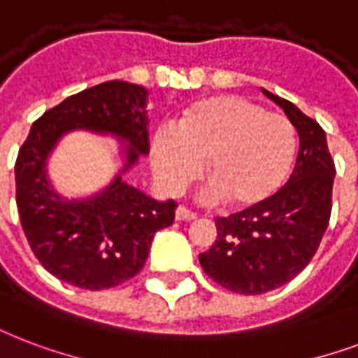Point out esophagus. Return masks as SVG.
<instances>
[{"label": "esophagus", "instance_id": "1", "mask_svg": "<svg viewBox=\"0 0 358 358\" xmlns=\"http://www.w3.org/2000/svg\"><path fill=\"white\" fill-rule=\"evenodd\" d=\"M176 220H178V222H191V220H197V212L185 208V206H178V208H176Z\"/></svg>", "mask_w": 358, "mask_h": 358}]
</instances>
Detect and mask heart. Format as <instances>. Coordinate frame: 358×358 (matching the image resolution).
I'll return each instance as SVG.
<instances>
[{
  "instance_id": "heart-1",
  "label": "heart",
  "mask_w": 358,
  "mask_h": 358,
  "mask_svg": "<svg viewBox=\"0 0 358 358\" xmlns=\"http://www.w3.org/2000/svg\"><path fill=\"white\" fill-rule=\"evenodd\" d=\"M296 131L285 116L238 95L199 101L173 125H159L150 157L155 178L171 193L197 178L206 161L208 193L236 208L268 201L287 180Z\"/></svg>"
}]
</instances>
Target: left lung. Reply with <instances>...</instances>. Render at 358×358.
Segmentation results:
<instances>
[{
  "instance_id": "8db88e82",
  "label": "left lung",
  "mask_w": 358,
  "mask_h": 358,
  "mask_svg": "<svg viewBox=\"0 0 358 358\" xmlns=\"http://www.w3.org/2000/svg\"><path fill=\"white\" fill-rule=\"evenodd\" d=\"M296 127L300 146L287 184L268 201L215 217L217 238L199 255L215 283L240 294H263L282 287L306 268L317 252L332 210L334 161L323 127L263 88Z\"/></svg>"
}]
</instances>
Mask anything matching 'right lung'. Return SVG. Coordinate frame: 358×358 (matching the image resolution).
I'll list each match as a JSON object with an SVG mask.
<instances>
[{
    "label": "right lung",
    "instance_id": "right-lung-1",
    "mask_svg": "<svg viewBox=\"0 0 358 358\" xmlns=\"http://www.w3.org/2000/svg\"><path fill=\"white\" fill-rule=\"evenodd\" d=\"M148 92L108 80L67 97L34 122L15 165L16 206L35 257L52 276L90 291L116 287L143 270L152 238L173 225L174 201L159 203L125 184H113L82 201L58 195L46 176V159L65 133L88 129L124 141L129 171L150 152Z\"/></svg>",
    "mask_w": 358,
    "mask_h": 358
}]
</instances>
